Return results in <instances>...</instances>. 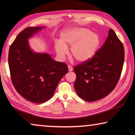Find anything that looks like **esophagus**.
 Returning <instances> with one entry per match:
<instances>
[{
  "mask_svg": "<svg viewBox=\"0 0 135 135\" xmlns=\"http://www.w3.org/2000/svg\"><path fill=\"white\" fill-rule=\"evenodd\" d=\"M68 70H69L70 71H71L73 70V68L71 65H68Z\"/></svg>",
  "mask_w": 135,
  "mask_h": 135,
  "instance_id": "esophagus-1",
  "label": "esophagus"
}]
</instances>
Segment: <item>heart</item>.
Returning <instances> with one entry per match:
<instances>
[{
	"label": "heart",
	"mask_w": 135,
	"mask_h": 135,
	"mask_svg": "<svg viewBox=\"0 0 135 135\" xmlns=\"http://www.w3.org/2000/svg\"><path fill=\"white\" fill-rule=\"evenodd\" d=\"M100 43L97 34L86 28H75L65 30L61 34L60 42L55 45L56 54L64 58L67 54V47H71V54L76 61L83 62L89 60L97 52Z\"/></svg>",
	"instance_id": "obj_1"
}]
</instances>
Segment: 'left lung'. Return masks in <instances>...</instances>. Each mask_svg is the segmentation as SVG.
Instances as JSON below:
<instances>
[{
    "instance_id": "8db88e82",
    "label": "left lung",
    "mask_w": 135,
    "mask_h": 135,
    "mask_svg": "<svg viewBox=\"0 0 135 135\" xmlns=\"http://www.w3.org/2000/svg\"><path fill=\"white\" fill-rule=\"evenodd\" d=\"M124 61L123 43L110 29L103 46L92 58L75 66L74 88L80 97L88 102L109 95L117 85Z\"/></svg>"
}]
</instances>
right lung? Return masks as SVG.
<instances>
[{
    "label": "right lung",
    "instance_id": "add662e5",
    "mask_svg": "<svg viewBox=\"0 0 135 135\" xmlns=\"http://www.w3.org/2000/svg\"><path fill=\"white\" fill-rule=\"evenodd\" d=\"M43 27H27L18 34L9 47L8 64L11 80L18 93L35 103L51 99L62 77L68 71L65 63L49 54L31 49L28 38Z\"/></svg>",
    "mask_w": 135,
    "mask_h": 135
}]
</instances>
